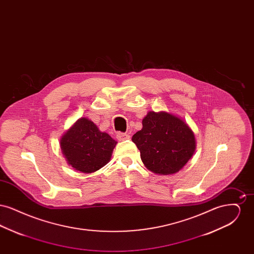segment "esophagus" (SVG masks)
Returning <instances> with one entry per match:
<instances>
[{
    "label": "esophagus",
    "instance_id": "obj_1",
    "mask_svg": "<svg viewBox=\"0 0 254 254\" xmlns=\"http://www.w3.org/2000/svg\"><path fill=\"white\" fill-rule=\"evenodd\" d=\"M116 138H117L119 141H125V140L129 139V135H128V134H126V133L119 132L117 133Z\"/></svg>",
    "mask_w": 254,
    "mask_h": 254
}]
</instances>
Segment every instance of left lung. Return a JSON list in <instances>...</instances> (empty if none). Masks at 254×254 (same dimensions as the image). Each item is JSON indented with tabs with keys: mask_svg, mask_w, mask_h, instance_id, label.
<instances>
[{
	"mask_svg": "<svg viewBox=\"0 0 254 254\" xmlns=\"http://www.w3.org/2000/svg\"><path fill=\"white\" fill-rule=\"evenodd\" d=\"M143 127L132 136L145 168L158 175L181 170L192 157L196 140L192 129L182 118L167 111H148Z\"/></svg>",
	"mask_w": 254,
	"mask_h": 254,
	"instance_id": "obj_1",
	"label": "left lung"
}]
</instances>
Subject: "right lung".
<instances>
[{"instance_id": "obj_1", "label": "right lung", "mask_w": 254, "mask_h": 254, "mask_svg": "<svg viewBox=\"0 0 254 254\" xmlns=\"http://www.w3.org/2000/svg\"><path fill=\"white\" fill-rule=\"evenodd\" d=\"M116 144L109 134L102 132L86 117L78 119L60 139L67 164L83 173H92L106 166Z\"/></svg>"}]
</instances>
